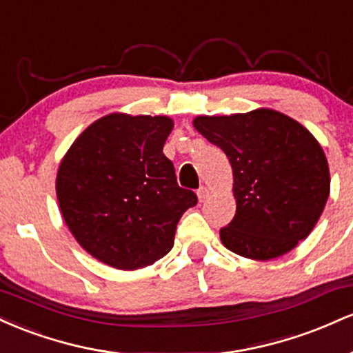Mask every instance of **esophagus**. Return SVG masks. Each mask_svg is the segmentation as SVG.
Segmentation results:
<instances>
[{
  "label": "esophagus",
  "instance_id": "34e87169",
  "mask_svg": "<svg viewBox=\"0 0 353 353\" xmlns=\"http://www.w3.org/2000/svg\"><path fill=\"white\" fill-rule=\"evenodd\" d=\"M197 197H199L201 202H205L209 199V189L208 188H201L197 190Z\"/></svg>",
  "mask_w": 353,
  "mask_h": 353
}]
</instances>
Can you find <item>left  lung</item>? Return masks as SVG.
Masks as SVG:
<instances>
[{"label":"left lung","instance_id":"left-lung-1","mask_svg":"<svg viewBox=\"0 0 353 353\" xmlns=\"http://www.w3.org/2000/svg\"><path fill=\"white\" fill-rule=\"evenodd\" d=\"M192 124L225 152L232 168L237 208L221 229L224 247L270 261L309 236L330 194L329 163L309 129L269 108L197 116Z\"/></svg>","mask_w":353,"mask_h":353}]
</instances>
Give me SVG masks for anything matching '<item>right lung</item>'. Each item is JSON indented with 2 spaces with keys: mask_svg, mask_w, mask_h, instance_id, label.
<instances>
[{
  "mask_svg": "<svg viewBox=\"0 0 353 353\" xmlns=\"http://www.w3.org/2000/svg\"><path fill=\"white\" fill-rule=\"evenodd\" d=\"M169 116L111 112L89 124L61 159L56 196L68 229L99 262L152 265L174 245L176 225L197 204L177 185L163 148Z\"/></svg>",
  "mask_w": 353,
  "mask_h": 353,
  "instance_id": "add662e5",
  "label": "right lung"
}]
</instances>
